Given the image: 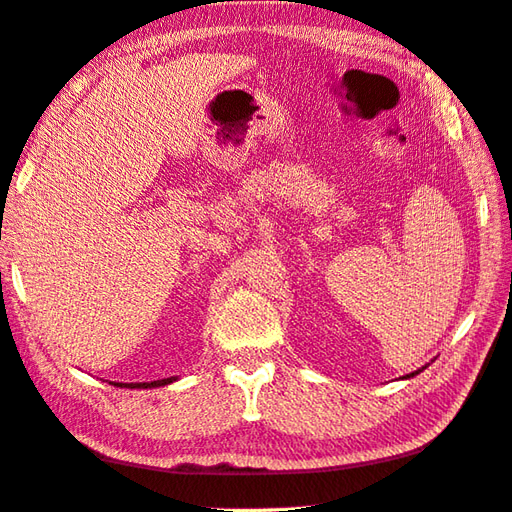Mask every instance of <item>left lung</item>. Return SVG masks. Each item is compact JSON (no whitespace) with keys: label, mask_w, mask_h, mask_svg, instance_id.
<instances>
[{"label":"left lung","mask_w":512,"mask_h":512,"mask_svg":"<svg viewBox=\"0 0 512 512\" xmlns=\"http://www.w3.org/2000/svg\"><path fill=\"white\" fill-rule=\"evenodd\" d=\"M418 371H421V369H418ZM418 371H412V374H407V376H403V378H412V376L418 374Z\"/></svg>","instance_id":"8db88e82"}]
</instances>
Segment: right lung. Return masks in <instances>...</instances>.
<instances>
[{
  "mask_svg": "<svg viewBox=\"0 0 512 512\" xmlns=\"http://www.w3.org/2000/svg\"><path fill=\"white\" fill-rule=\"evenodd\" d=\"M172 380H176V378H163V380H154V383H127V387L129 389H147V387H161V385H167V383H172Z\"/></svg>",
  "mask_w": 512,
  "mask_h": 512,
  "instance_id": "right-lung-1",
  "label": "right lung"
}]
</instances>
